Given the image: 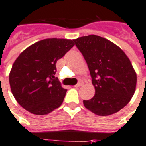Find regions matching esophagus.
Here are the masks:
<instances>
[{
  "label": "esophagus",
  "mask_w": 146,
  "mask_h": 146,
  "mask_svg": "<svg viewBox=\"0 0 146 146\" xmlns=\"http://www.w3.org/2000/svg\"><path fill=\"white\" fill-rule=\"evenodd\" d=\"M81 85H82V84L80 83V82H79V83H77L76 84V85H75V86H74V87H76V88H77V87H80V86H81Z\"/></svg>",
  "instance_id": "esophagus-1"
}]
</instances>
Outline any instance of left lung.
<instances>
[{
    "instance_id": "1",
    "label": "left lung",
    "mask_w": 146,
    "mask_h": 146,
    "mask_svg": "<svg viewBox=\"0 0 146 146\" xmlns=\"http://www.w3.org/2000/svg\"><path fill=\"white\" fill-rule=\"evenodd\" d=\"M90 71L96 93L83 100L96 115L115 114L126 106L134 94L137 75L126 54L113 42L91 35L74 39Z\"/></svg>"
}]
</instances>
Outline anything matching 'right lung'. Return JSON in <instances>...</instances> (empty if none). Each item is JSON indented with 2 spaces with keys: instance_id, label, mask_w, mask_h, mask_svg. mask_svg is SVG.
<instances>
[{
  "instance_id": "obj_1",
  "label": "right lung",
  "mask_w": 146,
  "mask_h": 146,
  "mask_svg": "<svg viewBox=\"0 0 146 146\" xmlns=\"http://www.w3.org/2000/svg\"><path fill=\"white\" fill-rule=\"evenodd\" d=\"M73 46L70 39L46 38L20 54L9 74L11 90L20 106L41 115L62 105L67 90L54 76L56 63Z\"/></svg>"
}]
</instances>
